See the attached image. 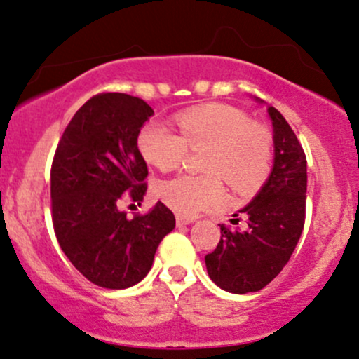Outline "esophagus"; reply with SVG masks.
Instances as JSON below:
<instances>
[{"instance_id": "1", "label": "esophagus", "mask_w": 359, "mask_h": 359, "mask_svg": "<svg viewBox=\"0 0 359 359\" xmlns=\"http://www.w3.org/2000/svg\"><path fill=\"white\" fill-rule=\"evenodd\" d=\"M175 222L179 226H184V224H191L194 223V218H191V216H182V215H177L175 216Z\"/></svg>"}]
</instances>
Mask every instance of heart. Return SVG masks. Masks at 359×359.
Segmentation results:
<instances>
[{"instance_id": "heart-1", "label": "heart", "mask_w": 359, "mask_h": 359, "mask_svg": "<svg viewBox=\"0 0 359 359\" xmlns=\"http://www.w3.org/2000/svg\"><path fill=\"white\" fill-rule=\"evenodd\" d=\"M179 135L161 122L144 126L137 137L143 156L160 170L182 163L187 149L206 148L199 168L206 173L170 177L156 184V196L179 215H196L223 203V182L237 194H252L271 172L273 137L235 109L206 105L175 117Z\"/></svg>"}]
</instances>
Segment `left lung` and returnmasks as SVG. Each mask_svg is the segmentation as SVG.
Masks as SVG:
<instances>
[{
  "label": "left lung",
  "mask_w": 359,
  "mask_h": 359,
  "mask_svg": "<svg viewBox=\"0 0 359 359\" xmlns=\"http://www.w3.org/2000/svg\"><path fill=\"white\" fill-rule=\"evenodd\" d=\"M267 114L274 133L273 172L259 194L240 210L245 230L222 224L218 245L204 257L212 283L237 294L262 290L281 273L305 224V151L285 117L274 107H267Z\"/></svg>",
  "instance_id": "left-lung-1"
}]
</instances>
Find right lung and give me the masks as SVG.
<instances>
[{"label":"right lung","mask_w":359,"mask_h":359,"mask_svg":"<svg viewBox=\"0 0 359 359\" xmlns=\"http://www.w3.org/2000/svg\"><path fill=\"white\" fill-rule=\"evenodd\" d=\"M153 109L126 93H98L66 126L50 167L54 233L66 257L93 285L122 290L151 269L161 238L175 228L163 203L128 218L140 204L148 167L137 136Z\"/></svg>","instance_id":"1"}]
</instances>
